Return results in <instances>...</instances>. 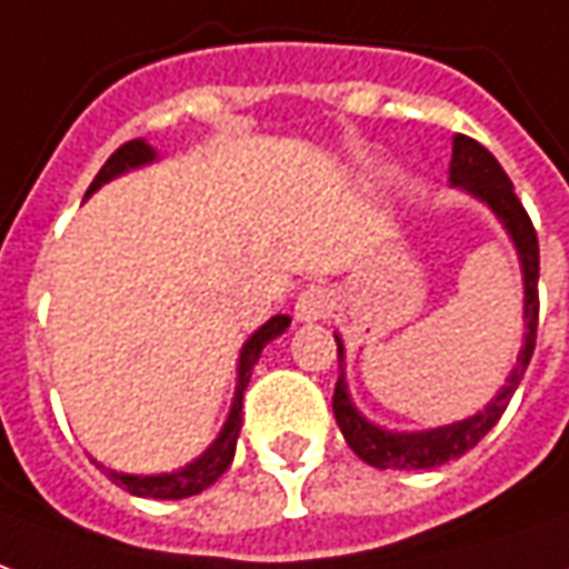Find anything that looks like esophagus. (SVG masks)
<instances>
[{
    "mask_svg": "<svg viewBox=\"0 0 569 569\" xmlns=\"http://www.w3.org/2000/svg\"><path fill=\"white\" fill-rule=\"evenodd\" d=\"M333 311V292L327 286H308L301 289V296L296 299V320L299 323H317V320H327Z\"/></svg>",
    "mask_w": 569,
    "mask_h": 569,
    "instance_id": "esophagus-1",
    "label": "esophagus"
}]
</instances>
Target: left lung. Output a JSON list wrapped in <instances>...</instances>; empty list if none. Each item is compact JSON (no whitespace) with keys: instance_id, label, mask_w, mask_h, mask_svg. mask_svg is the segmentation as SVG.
Listing matches in <instances>:
<instances>
[{"instance_id":"8db88e82","label":"left lung","mask_w":569,"mask_h":569,"mask_svg":"<svg viewBox=\"0 0 569 569\" xmlns=\"http://www.w3.org/2000/svg\"><path fill=\"white\" fill-rule=\"evenodd\" d=\"M448 183L455 189H463L467 196H473L482 202L498 223L505 227V233L511 236L520 273H523V346L513 361L511 373L505 386L498 389L492 401L477 411L473 417H463L436 430H417V432H396L377 427L373 420H367L349 396L346 386V346L336 333V349H339V380L333 392V415L339 430L346 436L349 448L367 461L370 467L380 470H432L442 467L446 461L461 458L463 451L477 446L486 432L498 423V417L505 415L508 401L517 392V386L527 373L529 358L536 349V327H539V239L532 230V220L523 211V204L513 192V183L508 173L501 171L496 154L486 146H479L477 139L458 137L451 139V164H448Z\"/></svg>"}]
</instances>
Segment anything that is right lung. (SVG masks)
<instances>
[{
	"label": "right lung",
	"mask_w": 569,
	"mask_h": 569,
	"mask_svg": "<svg viewBox=\"0 0 569 569\" xmlns=\"http://www.w3.org/2000/svg\"><path fill=\"white\" fill-rule=\"evenodd\" d=\"M154 158H158V152H154L146 139H130V142H123L121 149L102 164V171L96 173V180H92V187L87 189V196H92L96 189L106 187L108 180H114V177H121V173L152 164ZM289 323H292V317H270L264 327H258V330L246 339V346L239 351V367H236V392L233 405H230V415L223 420L218 439L204 448L196 461H189L187 467H177L171 473H149V477H142V473H118V470H108L102 463H99V467H102L118 486H123L130 496L139 498H189L199 496V492L208 489L211 482H218V479L227 473V467L233 463L236 439H239V430H242V396H246V386L252 380L254 365H258L264 346L273 342L277 336H283Z\"/></svg>",
	"instance_id": "right-lung-1"
}]
</instances>
